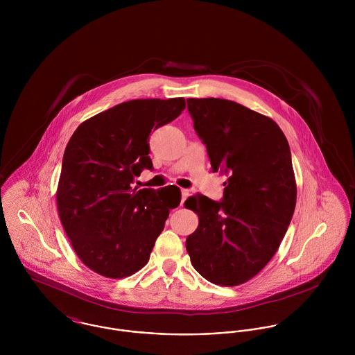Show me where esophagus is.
<instances>
[{"label": "esophagus", "mask_w": 355, "mask_h": 355, "mask_svg": "<svg viewBox=\"0 0 355 355\" xmlns=\"http://www.w3.org/2000/svg\"><path fill=\"white\" fill-rule=\"evenodd\" d=\"M189 196H190L189 190H182V203H184V201L189 198Z\"/></svg>", "instance_id": "1"}]
</instances>
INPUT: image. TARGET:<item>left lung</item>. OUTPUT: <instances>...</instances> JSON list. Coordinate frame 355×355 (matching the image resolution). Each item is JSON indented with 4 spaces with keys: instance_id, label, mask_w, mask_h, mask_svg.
Listing matches in <instances>:
<instances>
[{
    "instance_id": "left-lung-1",
    "label": "left lung",
    "mask_w": 355,
    "mask_h": 355,
    "mask_svg": "<svg viewBox=\"0 0 355 355\" xmlns=\"http://www.w3.org/2000/svg\"><path fill=\"white\" fill-rule=\"evenodd\" d=\"M187 109L211 171L228 179L220 202L196 194L184 203L200 216L186 249L206 280L239 286L270 261L291 223L297 186L290 146L272 119L238 102L189 98Z\"/></svg>"
}]
</instances>
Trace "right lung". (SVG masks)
<instances>
[{
	"label": "right lung",
	"instance_id": "obj_1",
	"mask_svg": "<svg viewBox=\"0 0 355 355\" xmlns=\"http://www.w3.org/2000/svg\"><path fill=\"white\" fill-rule=\"evenodd\" d=\"M184 98L134 100L83 121L71 137L57 189L60 220L71 245L92 270L120 279L142 269L180 190L132 189L153 169L152 131L175 120Z\"/></svg>",
	"mask_w": 355,
	"mask_h": 355
}]
</instances>
